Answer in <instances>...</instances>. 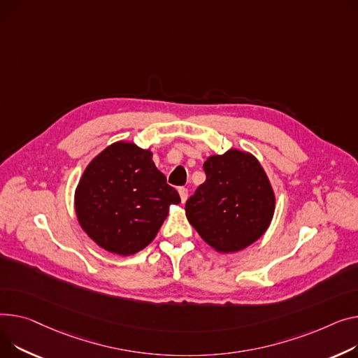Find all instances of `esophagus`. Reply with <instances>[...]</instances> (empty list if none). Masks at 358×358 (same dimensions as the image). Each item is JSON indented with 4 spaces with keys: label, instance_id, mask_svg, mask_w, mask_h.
Segmentation results:
<instances>
[{
    "label": "esophagus",
    "instance_id": "obj_1",
    "mask_svg": "<svg viewBox=\"0 0 358 358\" xmlns=\"http://www.w3.org/2000/svg\"><path fill=\"white\" fill-rule=\"evenodd\" d=\"M178 193H180V197H181V203H185V200L188 197V189L185 187H180Z\"/></svg>",
    "mask_w": 358,
    "mask_h": 358
}]
</instances>
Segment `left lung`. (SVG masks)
<instances>
[{
  "mask_svg": "<svg viewBox=\"0 0 358 358\" xmlns=\"http://www.w3.org/2000/svg\"><path fill=\"white\" fill-rule=\"evenodd\" d=\"M203 169L206 181L185 203L188 222L219 252L248 248L266 231L275 210L264 169L239 150L207 158Z\"/></svg>",
  "mask_w": 358,
  "mask_h": 358,
  "instance_id": "left-lung-1",
  "label": "left lung"
}]
</instances>
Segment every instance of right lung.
Instances as JSON below:
<instances>
[{
	"mask_svg": "<svg viewBox=\"0 0 358 358\" xmlns=\"http://www.w3.org/2000/svg\"><path fill=\"white\" fill-rule=\"evenodd\" d=\"M177 189L166 184L152 154L131 142H115L87 166L75 196L78 220L90 239L108 252L134 255L148 246Z\"/></svg>",
	"mask_w": 358,
	"mask_h": 358,
	"instance_id": "1",
	"label": "right lung"
}]
</instances>
